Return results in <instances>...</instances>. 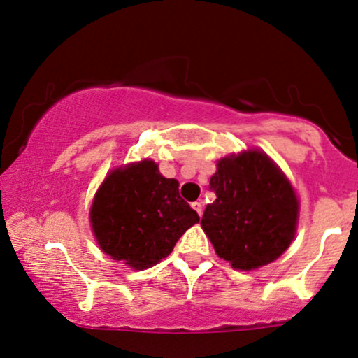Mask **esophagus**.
<instances>
[{
  "label": "esophagus",
  "instance_id": "1",
  "mask_svg": "<svg viewBox=\"0 0 358 358\" xmlns=\"http://www.w3.org/2000/svg\"><path fill=\"white\" fill-rule=\"evenodd\" d=\"M192 208L199 213V217H202V213H203V203L202 202H194Z\"/></svg>",
  "mask_w": 358,
  "mask_h": 358
}]
</instances>
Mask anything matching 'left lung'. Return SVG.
<instances>
[{"label":"left lung","instance_id":"left-lung-1","mask_svg":"<svg viewBox=\"0 0 358 358\" xmlns=\"http://www.w3.org/2000/svg\"><path fill=\"white\" fill-rule=\"evenodd\" d=\"M217 199L202 224L218 257L252 271L280 257L296 233V194L277 164L259 150L222 158L210 179Z\"/></svg>","mask_w":358,"mask_h":358}]
</instances>
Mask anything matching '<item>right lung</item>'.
I'll use <instances>...</instances> for the list:
<instances>
[{
	"instance_id": "add662e5",
	"label": "right lung",
	"mask_w": 358,
	"mask_h": 358,
	"mask_svg": "<svg viewBox=\"0 0 358 358\" xmlns=\"http://www.w3.org/2000/svg\"><path fill=\"white\" fill-rule=\"evenodd\" d=\"M90 218L102 251L135 271L168 257L200 220L179 195L178 180L159 174L151 159L112 171L92 200Z\"/></svg>"
}]
</instances>
